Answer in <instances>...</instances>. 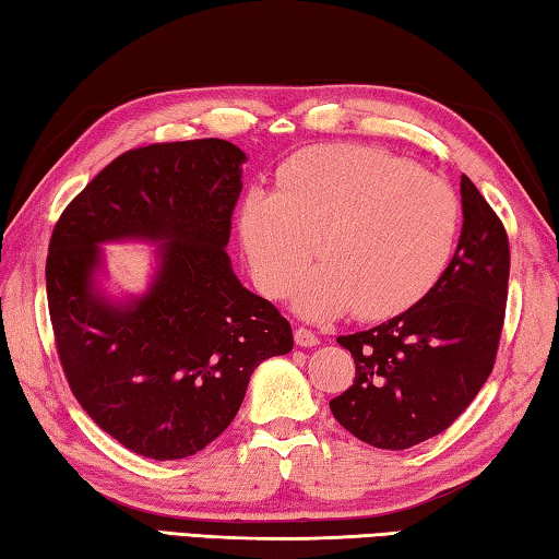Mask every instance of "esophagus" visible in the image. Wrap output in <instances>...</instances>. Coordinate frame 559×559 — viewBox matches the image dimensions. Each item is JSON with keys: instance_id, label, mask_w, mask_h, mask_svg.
<instances>
[{"instance_id": "esophagus-1", "label": "esophagus", "mask_w": 559, "mask_h": 559, "mask_svg": "<svg viewBox=\"0 0 559 559\" xmlns=\"http://www.w3.org/2000/svg\"><path fill=\"white\" fill-rule=\"evenodd\" d=\"M293 337H296V345L298 347H316L320 343L318 335L313 333V330H308V328H296V333H293Z\"/></svg>"}]
</instances>
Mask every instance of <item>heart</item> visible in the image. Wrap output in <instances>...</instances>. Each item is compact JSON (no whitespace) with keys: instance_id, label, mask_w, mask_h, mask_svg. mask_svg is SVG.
<instances>
[{"instance_id":"b5f03b06","label":"heart","mask_w":559,"mask_h":559,"mask_svg":"<svg viewBox=\"0 0 559 559\" xmlns=\"http://www.w3.org/2000/svg\"><path fill=\"white\" fill-rule=\"evenodd\" d=\"M459 202L447 182L382 150L330 145L283 169L281 192L253 189L241 241L263 293L283 298L320 257L296 306L308 318L409 308L451 257Z\"/></svg>"}]
</instances>
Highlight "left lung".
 <instances>
[{
  "instance_id": "left-lung-1",
  "label": "left lung",
  "mask_w": 559,
  "mask_h": 559,
  "mask_svg": "<svg viewBox=\"0 0 559 559\" xmlns=\"http://www.w3.org/2000/svg\"><path fill=\"white\" fill-rule=\"evenodd\" d=\"M456 253L427 296L386 323L337 343L355 382L330 412L359 441L402 451L459 419L493 370L506 320L510 249L503 222L461 177Z\"/></svg>"
}]
</instances>
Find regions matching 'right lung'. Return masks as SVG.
<instances>
[{
    "label": "right lung",
    "mask_w": 559,
    "mask_h": 559,
    "mask_svg": "<svg viewBox=\"0 0 559 559\" xmlns=\"http://www.w3.org/2000/svg\"><path fill=\"white\" fill-rule=\"evenodd\" d=\"M243 159L219 138L128 150L53 226L46 296L66 380L140 456H194L229 427L263 359L293 349L288 320L226 253ZM130 238L160 243L158 271L143 297L110 301L99 243Z\"/></svg>",
    "instance_id": "right-lung-1"
}]
</instances>
